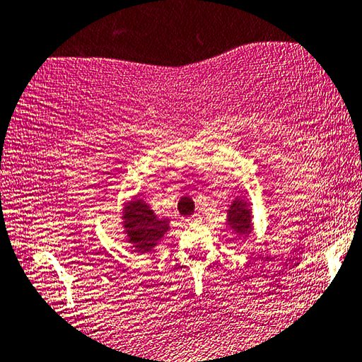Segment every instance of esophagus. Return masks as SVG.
Returning a JSON list of instances; mask_svg holds the SVG:
<instances>
[{"label":"esophagus","mask_w":362,"mask_h":362,"mask_svg":"<svg viewBox=\"0 0 362 362\" xmlns=\"http://www.w3.org/2000/svg\"><path fill=\"white\" fill-rule=\"evenodd\" d=\"M199 221H200V216L197 214H194L192 216H189V218H187V223H191V225L199 223Z\"/></svg>","instance_id":"34e87169"}]
</instances>
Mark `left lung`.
<instances>
[{"mask_svg":"<svg viewBox=\"0 0 362 362\" xmlns=\"http://www.w3.org/2000/svg\"><path fill=\"white\" fill-rule=\"evenodd\" d=\"M249 205L251 204L246 202L244 199L236 197L231 202L230 209L226 210L228 212L226 225L230 226L239 238H244V239L251 235L254 230L252 212H251V207H249Z\"/></svg>","mask_w":362,"mask_h":362,"instance_id":"8db88e82","label":"left lung"}]
</instances>
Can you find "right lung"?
Here are the masks:
<instances>
[{
	"label": "right lung",
	"mask_w": 362,
	"mask_h": 362,
	"mask_svg": "<svg viewBox=\"0 0 362 362\" xmlns=\"http://www.w3.org/2000/svg\"><path fill=\"white\" fill-rule=\"evenodd\" d=\"M121 220L127 243L134 249L132 252L139 254L152 252L170 230V220L158 218L150 205L137 196L124 204Z\"/></svg>",
	"instance_id": "right-lung-1"
}]
</instances>
